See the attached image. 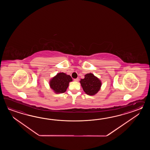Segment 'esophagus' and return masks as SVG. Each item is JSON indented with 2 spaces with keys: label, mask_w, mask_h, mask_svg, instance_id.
<instances>
[{
  "label": "esophagus",
  "mask_w": 150,
  "mask_h": 150,
  "mask_svg": "<svg viewBox=\"0 0 150 150\" xmlns=\"http://www.w3.org/2000/svg\"><path fill=\"white\" fill-rule=\"evenodd\" d=\"M74 80L75 81H79V78H76V79H74Z\"/></svg>",
  "instance_id": "obj_1"
}]
</instances>
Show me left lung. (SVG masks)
Masks as SVG:
<instances>
[{
  "label": "left lung",
  "mask_w": 150,
  "mask_h": 150,
  "mask_svg": "<svg viewBox=\"0 0 150 150\" xmlns=\"http://www.w3.org/2000/svg\"><path fill=\"white\" fill-rule=\"evenodd\" d=\"M83 90L87 95L94 96L98 92L101 86V82L93 74H86L85 78L80 81Z\"/></svg>",
  "instance_id": "left-lung-1"
}]
</instances>
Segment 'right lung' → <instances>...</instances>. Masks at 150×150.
Returning a JSON list of instances; mask_svg holds the SVG:
<instances>
[{
	"instance_id": "right-lung-1",
	"label": "right lung",
	"mask_w": 150,
	"mask_h": 150,
	"mask_svg": "<svg viewBox=\"0 0 150 150\" xmlns=\"http://www.w3.org/2000/svg\"><path fill=\"white\" fill-rule=\"evenodd\" d=\"M72 81L70 76L62 72L57 74L49 82L50 88L56 93L65 92L69 86V83Z\"/></svg>"
}]
</instances>
